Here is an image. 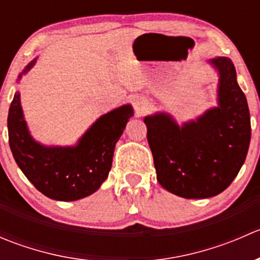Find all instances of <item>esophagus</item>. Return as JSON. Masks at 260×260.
<instances>
[{"mask_svg": "<svg viewBox=\"0 0 260 260\" xmlns=\"http://www.w3.org/2000/svg\"><path fill=\"white\" fill-rule=\"evenodd\" d=\"M133 104H135V108L138 114L145 113L149 109V102L146 98H143V96H137L135 102H133Z\"/></svg>", "mask_w": 260, "mask_h": 260, "instance_id": "1", "label": "esophagus"}]
</instances>
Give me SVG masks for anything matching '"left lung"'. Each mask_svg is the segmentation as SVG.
<instances>
[{
  "label": "left lung",
  "mask_w": 260,
  "mask_h": 260,
  "mask_svg": "<svg viewBox=\"0 0 260 260\" xmlns=\"http://www.w3.org/2000/svg\"><path fill=\"white\" fill-rule=\"evenodd\" d=\"M217 107L179 125L167 113L145 117L157 181L185 199H206L229 187L250 143V114L229 57H214Z\"/></svg>",
  "instance_id": "1"
}]
</instances>
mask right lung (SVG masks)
I'll return each instance as SVG.
<instances>
[{
    "label": "right lung",
    "mask_w": 260,
    "mask_h": 260,
    "mask_svg": "<svg viewBox=\"0 0 260 260\" xmlns=\"http://www.w3.org/2000/svg\"><path fill=\"white\" fill-rule=\"evenodd\" d=\"M34 59L18 77L35 65ZM133 115L131 104L99 117L77 146H44L28 132L16 91L7 118L9 142L17 166L27 180L48 198L75 201L95 192L108 177L114 147Z\"/></svg>",
    "instance_id": "add662e5"
}]
</instances>
